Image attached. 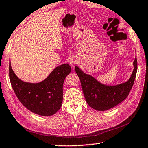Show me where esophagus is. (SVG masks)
Wrapping results in <instances>:
<instances>
[{
    "mask_svg": "<svg viewBox=\"0 0 148 148\" xmlns=\"http://www.w3.org/2000/svg\"><path fill=\"white\" fill-rule=\"evenodd\" d=\"M77 60L75 58H71L70 60H69V64L73 66L75 64H77Z\"/></svg>",
    "mask_w": 148,
    "mask_h": 148,
    "instance_id": "esophagus-1",
    "label": "esophagus"
}]
</instances>
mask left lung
Here are the masks:
<instances>
[{
	"label": "left lung",
	"mask_w": 148,
	"mask_h": 148,
	"mask_svg": "<svg viewBox=\"0 0 148 148\" xmlns=\"http://www.w3.org/2000/svg\"><path fill=\"white\" fill-rule=\"evenodd\" d=\"M130 78L124 83L108 85L99 82L90 75L85 73L77 66L75 70L80 78L82 88L87 104L97 111L110 110L121 103L129 94L135 81L137 70V58Z\"/></svg>",
	"instance_id": "left-lung-1"
}]
</instances>
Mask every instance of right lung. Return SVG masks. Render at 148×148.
Instances as JSON below:
<instances>
[{
  "instance_id": "obj_1",
  "label": "right lung",
  "mask_w": 148,
  "mask_h": 148,
  "mask_svg": "<svg viewBox=\"0 0 148 148\" xmlns=\"http://www.w3.org/2000/svg\"><path fill=\"white\" fill-rule=\"evenodd\" d=\"M71 70L68 64H61L55 68L43 81L29 83L16 76L9 61L10 81L16 96L28 110L41 116L53 115L61 108L63 83Z\"/></svg>"
}]
</instances>
